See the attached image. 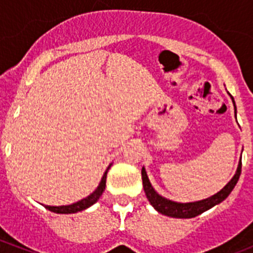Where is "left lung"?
<instances>
[{"mask_svg":"<svg viewBox=\"0 0 253 253\" xmlns=\"http://www.w3.org/2000/svg\"><path fill=\"white\" fill-rule=\"evenodd\" d=\"M232 100H233V97H232ZM234 109H236V105H234ZM241 169H242V161H240V163H238V169H237L236 175L233 176V178L219 193H216L213 196H210V198L195 203H185V204H182V203L171 202V200H167V199L158 195L154 191L153 187H152L144 169H142L143 187H144V193H146L147 199H148L152 207L157 210V211H160V213L165 214L167 216H172V218H194V216L207 211L210 208H213L214 205L222 203L232 193V190L234 189V186L238 182V178L241 176Z\"/></svg>","mask_w":253,"mask_h":253,"instance_id":"left-lung-1","label":"left lung"}]
</instances>
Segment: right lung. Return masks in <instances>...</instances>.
<instances>
[{"mask_svg": "<svg viewBox=\"0 0 253 253\" xmlns=\"http://www.w3.org/2000/svg\"><path fill=\"white\" fill-rule=\"evenodd\" d=\"M111 165L107 167V169L105 171L104 176H102L101 178V182H100V185L97 186V189H96L91 195L87 196V198L82 199V200H80V202L75 203V204L72 205H66V207H48V205H44V207H45L48 210H50V211H53V213H59V214L77 213V211H81V210L87 209L88 207L95 204V203L99 200L100 196L102 195V193H104L105 186H106V175Z\"/></svg>", "mask_w": 253, "mask_h": 253, "instance_id": "add662e5", "label": "right lung"}]
</instances>
